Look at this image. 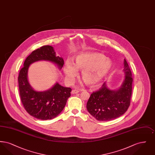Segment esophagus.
<instances>
[{"instance_id":"esophagus-1","label":"esophagus","mask_w":155,"mask_h":155,"mask_svg":"<svg viewBox=\"0 0 155 155\" xmlns=\"http://www.w3.org/2000/svg\"><path fill=\"white\" fill-rule=\"evenodd\" d=\"M79 92H80V91H78V90H77V89H73V90L71 91V93H72L73 94H75L78 93Z\"/></svg>"}]
</instances>
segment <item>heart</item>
<instances>
[{"label":"heart","instance_id":"b5f03b06","mask_svg":"<svg viewBox=\"0 0 155 155\" xmlns=\"http://www.w3.org/2000/svg\"><path fill=\"white\" fill-rule=\"evenodd\" d=\"M74 66L67 61L64 71L67 80L74 81L77 76V70L81 71L82 80L91 87H95L103 80L110 71L113 63L103 54L97 52H84L78 54L74 63Z\"/></svg>","mask_w":155,"mask_h":155}]
</instances>
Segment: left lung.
<instances>
[{"instance_id":"8db88e82","label":"left lung","mask_w":155,"mask_h":155,"mask_svg":"<svg viewBox=\"0 0 155 155\" xmlns=\"http://www.w3.org/2000/svg\"><path fill=\"white\" fill-rule=\"evenodd\" d=\"M125 79L117 90H110L104 82L98 91L93 92L89 98L87 109L99 121H110L118 118L128 109L132 95V73L124 59Z\"/></svg>"}]
</instances>
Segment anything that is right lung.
I'll list each match as a JSON object with an SVG mask.
<instances>
[{"label":"right lung","instance_id":"1","mask_svg":"<svg viewBox=\"0 0 155 155\" xmlns=\"http://www.w3.org/2000/svg\"><path fill=\"white\" fill-rule=\"evenodd\" d=\"M42 60L56 64L60 68L64 65V60L56 56L52 46H43L34 51L25 59L18 81L20 98L25 110L35 118L46 120L56 117L63 110L68 98L71 96V88L62 87L58 83L44 92H37L32 88L27 78L28 67L31 63Z\"/></svg>","mask_w":155,"mask_h":155}]
</instances>
